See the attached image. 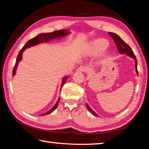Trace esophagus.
I'll return each mask as SVG.
<instances>
[{"label": "esophagus", "instance_id": "obj_1", "mask_svg": "<svg viewBox=\"0 0 149 149\" xmlns=\"http://www.w3.org/2000/svg\"><path fill=\"white\" fill-rule=\"evenodd\" d=\"M77 71L80 72H85L87 71V68H85V66H79L77 68Z\"/></svg>", "mask_w": 149, "mask_h": 149}]
</instances>
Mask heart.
Returning a JSON list of instances; mask_svg holds the SVG:
<instances>
[{
  "mask_svg": "<svg viewBox=\"0 0 149 149\" xmlns=\"http://www.w3.org/2000/svg\"><path fill=\"white\" fill-rule=\"evenodd\" d=\"M109 42L107 39H98L90 42L85 49V54L88 56H95L101 53L108 47ZM108 55V53L106 54Z\"/></svg>",
  "mask_w": 149,
  "mask_h": 149,
  "instance_id": "heart-1",
  "label": "heart"
}]
</instances>
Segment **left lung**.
<instances>
[{"label": "left lung", "mask_w": 149, "mask_h": 149, "mask_svg": "<svg viewBox=\"0 0 149 149\" xmlns=\"http://www.w3.org/2000/svg\"><path fill=\"white\" fill-rule=\"evenodd\" d=\"M108 34L110 35V37H112V38L114 39V41L115 42V44L116 45V47L118 50V51L120 54H126L127 56H130L131 58H132L135 61V72L137 73V74L138 75V71H137V59H136V57L135 56V54H133V52L132 51V49H131V47L128 45L127 44H126L125 42L123 41V40L121 39V37L119 36V35H118L117 34L114 33H112V32H108ZM86 107L87 108L88 110L89 111V112L93 114V115H95V116H99V115L96 114V113L93 111L91 107H89L88 104H86Z\"/></svg>", "instance_id": "8db88e82"}]
</instances>
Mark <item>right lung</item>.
I'll return each instance as SVG.
<instances>
[{"mask_svg":"<svg viewBox=\"0 0 149 149\" xmlns=\"http://www.w3.org/2000/svg\"><path fill=\"white\" fill-rule=\"evenodd\" d=\"M69 34H70V31H68V29H61V30H58V31H55L52 33H40L39 35H37L36 37H35L34 38L30 39L29 41H28L26 42V44L24 45V47L22 49V50H20L19 54L17 55L16 64H15L14 70H13V74H12V75L14 76V75H16V72L17 65H18L19 62L21 61L22 59V54H23V52L24 51L25 49H27V48L31 47L33 46H35V45L42 43V42H49L50 41H51V40L60 39L61 38V37L67 36V35ZM68 77H69L68 75V76H64L62 78L61 87H62L63 85L64 84V83L68 79ZM59 100H60V98H58V100H57L56 104H54V107H52L51 109L48 111V112H47L46 113L41 114V116H45V115L49 114L50 113L53 112V111L55 110V109L57 108L58 105Z\"/></svg>","mask_w":149,"mask_h":149,"instance_id":"right-lung-1","label":"right lung"}]
</instances>
